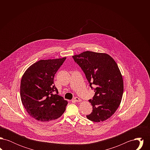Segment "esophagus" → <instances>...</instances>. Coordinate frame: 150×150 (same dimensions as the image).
<instances>
[{"instance_id":"34e87169","label":"esophagus","mask_w":150,"mask_h":150,"mask_svg":"<svg viewBox=\"0 0 150 150\" xmlns=\"http://www.w3.org/2000/svg\"><path fill=\"white\" fill-rule=\"evenodd\" d=\"M73 100H74V101H75V102H81V99H80L79 98L77 97H74V99H73Z\"/></svg>"}]
</instances>
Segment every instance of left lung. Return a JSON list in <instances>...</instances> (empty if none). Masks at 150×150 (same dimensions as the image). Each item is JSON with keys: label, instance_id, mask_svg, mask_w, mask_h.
Masks as SVG:
<instances>
[{"label": "left lung", "instance_id": "left-lung-1", "mask_svg": "<svg viewBox=\"0 0 150 150\" xmlns=\"http://www.w3.org/2000/svg\"><path fill=\"white\" fill-rule=\"evenodd\" d=\"M72 58L95 92L93 99L89 100L93 110L86 117L94 122L107 120L119 106L124 91L122 77L117 64L108 54L91 51Z\"/></svg>", "mask_w": 150, "mask_h": 150}]
</instances>
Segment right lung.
<instances>
[{
    "label": "right lung",
    "mask_w": 150,
    "mask_h": 150,
    "mask_svg": "<svg viewBox=\"0 0 150 150\" xmlns=\"http://www.w3.org/2000/svg\"><path fill=\"white\" fill-rule=\"evenodd\" d=\"M66 57L40 60L30 66L22 76L20 86L22 103L30 116L41 122L61 116L67 101L59 95L54 77Z\"/></svg>",
    "instance_id": "1"
}]
</instances>
